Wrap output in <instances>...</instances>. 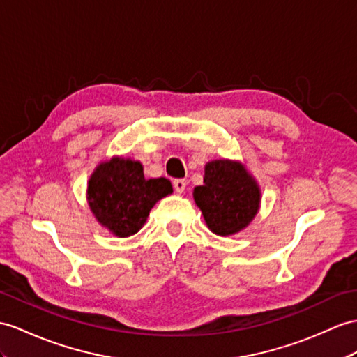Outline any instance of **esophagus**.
<instances>
[{
	"label": "esophagus",
	"mask_w": 357,
	"mask_h": 357,
	"mask_svg": "<svg viewBox=\"0 0 357 357\" xmlns=\"http://www.w3.org/2000/svg\"><path fill=\"white\" fill-rule=\"evenodd\" d=\"M172 185H174V189H176L177 194H183L185 189H186L188 181L185 178H177V180L172 181Z\"/></svg>",
	"instance_id": "1"
}]
</instances>
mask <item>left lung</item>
<instances>
[{
  "mask_svg": "<svg viewBox=\"0 0 357 357\" xmlns=\"http://www.w3.org/2000/svg\"><path fill=\"white\" fill-rule=\"evenodd\" d=\"M260 199L259 183L239 160L207 162L203 185L194 189V202L208 230L224 238L248 227L259 212Z\"/></svg>",
  "mask_w": 357,
  "mask_h": 357,
  "instance_id": "8db88e82",
  "label": "left lung"
}]
</instances>
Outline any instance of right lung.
<instances>
[{
    "label": "right lung",
    "mask_w": 357,
    "mask_h": 357,
    "mask_svg": "<svg viewBox=\"0 0 357 357\" xmlns=\"http://www.w3.org/2000/svg\"><path fill=\"white\" fill-rule=\"evenodd\" d=\"M169 194L168 178H145L141 162L113 155L91 174L86 199L101 227L116 238H128L144 227L154 204Z\"/></svg>",
    "instance_id": "add662e5"
}]
</instances>
